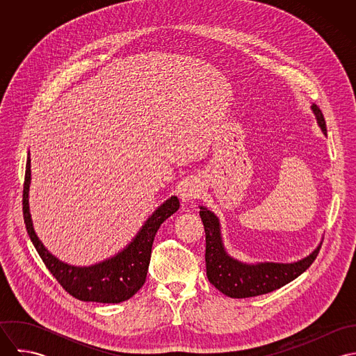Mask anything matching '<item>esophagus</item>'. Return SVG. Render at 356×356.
I'll return each mask as SVG.
<instances>
[{"instance_id":"obj_1","label":"esophagus","mask_w":356,"mask_h":356,"mask_svg":"<svg viewBox=\"0 0 356 356\" xmlns=\"http://www.w3.org/2000/svg\"><path fill=\"white\" fill-rule=\"evenodd\" d=\"M199 193H200V189L197 185H195L193 182H186L182 185L179 196L184 203H192L195 199L199 197Z\"/></svg>"}]
</instances>
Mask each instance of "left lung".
I'll list each match as a JSON object with an SVG mask.
<instances>
[{
    "instance_id": "1",
    "label": "left lung",
    "mask_w": 356,
    "mask_h": 356,
    "mask_svg": "<svg viewBox=\"0 0 356 356\" xmlns=\"http://www.w3.org/2000/svg\"><path fill=\"white\" fill-rule=\"evenodd\" d=\"M318 124L326 134V123L322 111L312 104ZM200 216L205 230V266L208 281L223 295L233 299H245L270 293L298 278L316 259L319 248L300 261L244 264L225 252L218 218L200 207Z\"/></svg>"
}]
</instances>
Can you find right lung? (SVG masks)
Instances as JSON below:
<instances>
[{
    "mask_svg": "<svg viewBox=\"0 0 356 356\" xmlns=\"http://www.w3.org/2000/svg\"><path fill=\"white\" fill-rule=\"evenodd\" d=\"M30 175L29 154L23 184V216L26 229L37 252L63 289L78 300L96 303H122L134 296L145 284L154 236L160 225L178 211L179 200L172 196L160 205L123 252L92 267H74L60 261L48 252L33 229L29 211Z\"/></svg>",
    "mask_w": 356,
    "mask_h": 356,
    "instance_id": "right-lung-1",
    "label": "right lung"
}]
</instances>
